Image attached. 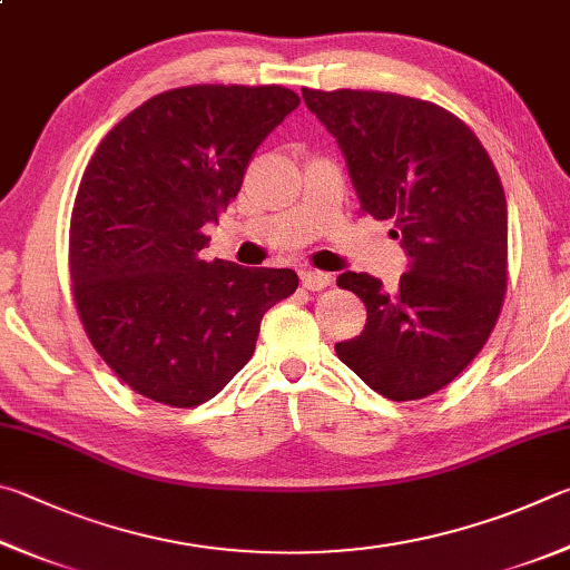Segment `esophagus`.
Masks as SVG:
<instances>
[{"mask_svg": "<svg viewBox=\"0 0 570 570\" xmlns=\"http://www.w3.org/2000/svg\"><path fill=\"white\" fill-rule=\"evenodd\" d=\"M301 279H303L305 291H311V293L325 291V287L333 285V275L321 273V269H305V273H301Z\"/></svg>", "mask_w": 570, "mask_h": 570, "instance_id": "obj_1", "label": "esophagus"}]
</instances>
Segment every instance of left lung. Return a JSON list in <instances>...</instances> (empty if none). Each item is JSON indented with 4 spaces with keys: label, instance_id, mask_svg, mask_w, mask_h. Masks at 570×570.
Here are the masks:
<instances>
[{
    "label": "left lung",
    "instance_id": "left-lung-1",
    "mask_svg": "<svg viewBox=\"0 0 570 570\" xmlns=\"http://www.w3.org/2000/svg\"><path fill=\"white\" fill-rule=\"evenodd\" d=\"M303 99L341 145L363 213L391 219L411 257L393 293L365 273L337 277L365 303L367 323L335 353L375 393L421 401L471 365L501 315V177L473 129L425 99L307 87Z\"/></svg>",
    "mask_w": 570,
    "mask_h": 570
}]
</instances>
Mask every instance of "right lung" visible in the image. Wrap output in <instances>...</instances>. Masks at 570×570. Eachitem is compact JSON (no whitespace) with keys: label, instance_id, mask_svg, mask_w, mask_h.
Returning <instances> with one entry per match:
<instances>
[{"label":"right lung","instance_id":"1","mask_svg":"<svg viewBox=\"0 0 570 570\" xmlns=\"http://www.w3.org/2000/svg\"><path fill=\"white\" fill-rule=\"evenodd\" d=\"M301 105L279 85H189L155 95L95 149L69 219V277L89 343L149 401L195 407L255 353L295 269L199 255L259 142Z\"/></svg>","mask_w":570,"mask_h":570}]
</instances>
